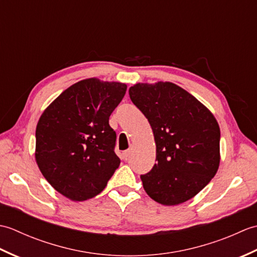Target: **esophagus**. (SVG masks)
<instances>
[{
  "label": "esophagus",
  "mask_w": 257,
  "mask_h": 257,
  "mask_svg": "<svg viewBox=\"0 0 257 257\" xmlns=\"http://www.w3.org/2000/svg\"><path fill=\"white\" fill-rule=\"evenodd\" d=\"M130 155H132V150H130V149H128V150H125V151L122 152V157H123L124 160H127Z\"/></svg>",
  "instance_id": "1"
}]
</instances>
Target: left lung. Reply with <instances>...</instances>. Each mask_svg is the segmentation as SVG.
<instances>
[{
    "label": "left lung",
    "instance_id": "1",
    "mask_svg": "<svg viewBox=\"0 0 257 257\" xmlns=\"http://www.w3.org/2000/svg\"><path fill=\"white\" fill-rule=\"evenodd\" d=\"M130 99L148 119L156 143L154 168L141 176L144 189L163 205L192 199L220 166V127L203 103L170 81L138 83Z\"/></svg>",
    "mask_w": 257,
    "mask_h": 257
}]
</instances>
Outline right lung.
<instances>
[{
    "mask_svg": "<svg viewBox=\"0 0 257 257\" xmlns=\"http://www.w3.org/2000/svg\"><path fill=\"white\" fill-rule=\"evenodd\" d=\"M127 90L119 81L83 79L64 90L36 125L35 160L57 192L72 201L94 198L120 165L109 117Z\"/></svg>",
    "mask_w": 257,
    "mask_h": 257,
    "instance_id": "add662e5",
    "label": "right lung"
}]
</instances>
